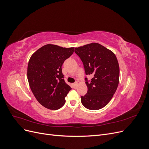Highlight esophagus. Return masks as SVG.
<instances>
[{"label":"esophagus","instance_id":"34e87169","mask_svg":"<svg viewBox=\"0 0 149 149\" xmlns=\"http://www.w3.org/2000/svg\"><path fill=\"white\" fill-rule=\"evenodd\" d=\"M73 85L74 88H76V86H77V85H78V82H77V81H76L75 83H74L73 84Z\"/></svg>","mask_w":149,"mask_h":149}]
</instances>
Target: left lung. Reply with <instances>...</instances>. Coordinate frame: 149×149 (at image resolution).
<instances>
[{
  "label": "left lung",
  "mask_w": 149,
  "mask_h": 149,
  "mask_svg": "<svg viewBox=\"0 0 149 149\" xmlns=\"http://www.w3.org/2000/svg\"><path fill=\"white\" fill-rule=\"evenodd\" d=\"M76 53L82 61L86 75L85 78L88 92L81 96L82 104L88 109L98 110L106 106L118 88L119 66L114 53L97 43L75 48Z\"/></svg>",
  "instance_id": "1"
}]
</instances>
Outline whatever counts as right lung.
<instances>
[{
    "mask_svg": "<svg viewBox=\"0 0 149 149\" xmlns=\"http://www.w3.org/2000/svg\"><path fill=\"white\" fill-rule=\"evenodd\" d=\"M74 52V48H63L48 44L31 55L27 68L29 86L40 104L56 110L65 104L71 89L64 79L61 66Z\"/></svg>",
    "mask_w": 149,
    "mask_h": 149,
    "instance_id": "1",
    "label": "right lung"
}]
</instances>
